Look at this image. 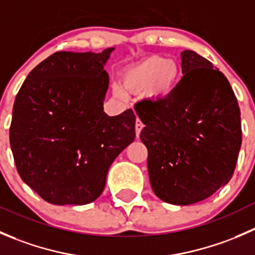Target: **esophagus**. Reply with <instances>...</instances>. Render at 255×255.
<instances>
[{
    "label": "esophagus",
    "mask_w": 255,
    "mask_h": 255,
    "mask_svg": "<svg viewBox=\"0 0 255 255\" xmlns=\"http://www.w3.org/2000/svg\"><path fill=\"white\" fill-rule=\"evenodd\" d=\"M142 128H143V123L140 122L139 118H137V120H135V135H137V137H139Z\"/></svg>",
    "instance_id": "obj_1"
}]
</instances>
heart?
<instances>
[{
  "instance_id": "1",
  "label": "heart",
  "mask_w": 255,
  "mask_h": 255,
  "mask_svg": "<svg viewBox=\"0 0 255 255\" xmlns=\"http://www.w3.org/2000/svg\"><path fill=\"white\" fill-rule=\"evenodd\" d=\"M180 78L176 61L164 56L151 55L125 71L122 82L130 91H143L149 101L165 100L175 91ZM116 94L121 95L120 90Z\"/></svg>"
}]
</instances>
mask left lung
<instances>
[{"label":"left lung","mask_w":255,"mask_h":255,"mask_svg":"<svg viewBox=\"0 0 255 255\" xmlns=\"http://www.w3.org/2000/svg\"><path fill=\"white\" fill-rule=\"evenodd\" d=\"M182 79L165 100L138 102L154 194L196 204L225 186L242 144L241 111L227 78L194 50L181 51Z\"/></svg>","instance_id":"1"}]
</instances>
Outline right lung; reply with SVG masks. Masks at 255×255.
Listing matches in <instances>:
<instances>
[{"label":"right lung","mask_w":255,"mask_h":255,"mask_svg":"<svg viewBox=\"0 0 255 255\" xmlns=\"http://www.w3.org/2000/svg\"><path fill=\"white\" fill-rule=\"evenodd\" d=\"M115 48L58 51L38 64L18 91L9 143L20 179L53 205H87L102 194L109 169L135 138V116L106 115Z\"/></svg>","instance_id":"right-lung-1"}]
</instances>
